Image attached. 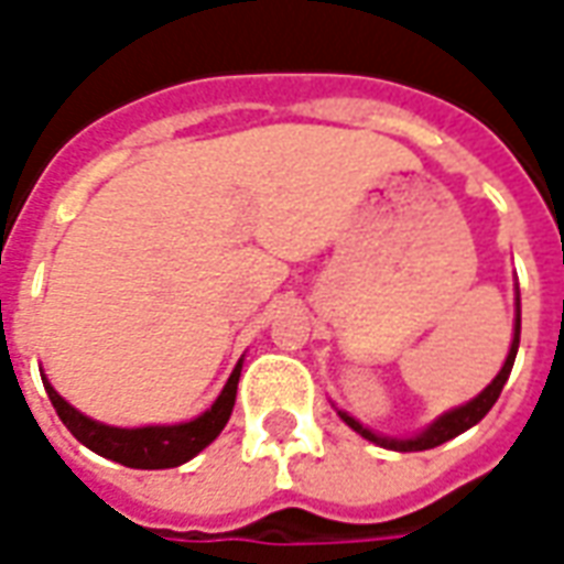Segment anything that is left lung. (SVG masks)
Listing matches in <instances>:
<instances>
[{
	"label": "left lung",
	"instance_id": "left-lung-1",
	"mask_svg": "<svg viewBox=\"0 0 564 564\" xmlns=\"http://www.w3.org/2000/svg\"><path fill=\"white\" fill-rule=\"evenodd\" d=\"M517 347H520V290H517V319H513V338H510V350H508V359H505V366L498 371L492 383L486 387L484 392H477L471 402L459 404V408H453V411H444V414L432 420V423L425 425L423 432H416L411 437H395V435H380V432H371L368 425H362L356 416H350L347 411L341 408H335L338 416H341L344 423L350 425L354 432L366 437V441H375L378 447H387V449H399V453H416V449H432L437 444H444L449 437L462 435V432H468L471 425H477L489 414V408L498 402V395L505 390V383L510 378V368H513V359H517Z\"/></svg>",
	"mask_w": 564,
	"mask_h": 564
}]
</instances>
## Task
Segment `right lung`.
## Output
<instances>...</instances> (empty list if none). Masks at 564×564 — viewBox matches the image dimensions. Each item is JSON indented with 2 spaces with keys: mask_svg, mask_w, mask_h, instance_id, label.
Listing matches in <instances>:
<instances>
[{
  "mask_svg": "<svg viewBox=\"0 0 564 564\" xmlns=\"http://www.w3.org/2000/svg\"><path fill=\"white\" fill-rule=\"evenodd\" d=\"M241 366H245V359H238V366L232 368L226 387L217 395V402L210 404L205 414H198L196 420H186V423L174 425H139V429H120V425L99 423L93 416L80 414L78 408H72L51 387V380L44 378V375L42 380L44 390H47V399L56 408L63 425H66L72 435L78 437L84 447H90L93 453H99L105 459L120 462L127 468L156 471V468H177V465H184V462L198 456L214 437L220 435L223 425L229 423V416H232Z\"/></svg>",
  "mask_w": 564,
  "mask_h": 564,
  "instance_id": "1",
  "label": "right lung"
}]
</instances>
